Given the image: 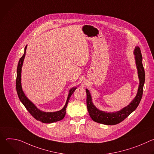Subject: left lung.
Instances as JSON below:
<instances>
[{"label": "left lung", "mask_w": 154, "mask_h": 154, "mask_svg": "<svg viewBox=\"0 0 154 154\" xmlns=\"http://www.w3.org/2000/svg\"><path fill=\"white\" fill-rule=\"evenodd\" d=\"M134 54L135 55V60L140 81L136 96L128 105L120 109L119 111L115 112H106L100 110L93 104L90 92L88 90L86 89L87 108L90 117L94 121L105 125H116L124 121L131 113L134 112L138 107L143 96V86L145 82V72L142 63L143 58L141 50L138 46L135 47Z\"/></svg>", "instance_id": "1"}]
</instances>
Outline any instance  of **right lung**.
Instances as JSON below:
<instances>
[{"instance_id": "add662e5", "label": "right lung", "mask_w": 154, "mask_h": 154, "mask_svg": "<svg viewBox=\"0 0 154 154\" xmlns=\"http://www.w3.org/2000/svg\"><path fill=\"white\" fill-rule=\"evenodd\" d=\"M27 46L25 47L24 49V53L22 57L20 58L17 68V77H16V91L19 98L20 102L23 103L24 106L28 110V112L31 114V115L35 118L36 120L41 121L43 123L50 124L55 122H57L60 121L64 118L66 115V108L67 105L68 103L69 100L72 93L75 91V90L77 88V87H73L69 91L68 96L66 100L64 107L60 109L59 111L54 112H46L40 110L38 109L35 105L24 94L23 88H22L21 85V71H22V67H23L24 60L26 56V52L27 49Z\"/></svg>"}]
</instances>
